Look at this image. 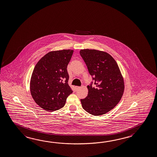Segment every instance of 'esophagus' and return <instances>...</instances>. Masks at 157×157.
<instances>
[{"label": "esophagus", "instance_id": "obj_1", "mask_svg": "<svg viewBox=\"0 0 157 157\" xmlns=\"http://www.w3.org/2000/svg\"><path fill=\"white\" fill-rule=\"evenodd\" d=\"M80 88V86H76V87H75V90H78Z\"/></svg>", "mask_w": 157, "mask_h": 157}]
</instances>
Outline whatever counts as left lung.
Returning a JSON list of instances; mask_svg holds the SVG:
<instances>
[{"mask_svg": "<svg viewBox=\"0 0 157 157\" xmlns=\"http://www.w3.org/2000/svg\"><path fill=\"white\" fill-rule=\"evenodd\" d=\"M80 54L93 81L88 86V96L80 99L82 106L95 116L107 113L117 106L124 92V81L118 65L105 52L84 49ZM93 82L94 87L92 86Z\"/></svg>", "mask_w": 157, "mask_h": 157, "instance_id": "obj_1", "label": "left lung"}]
</instances>
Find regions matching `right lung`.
Instances as JSON below:
<instances>
[{
    "label": "right lung",
    "mask_w": 157,
    "mask_h": 157,
    "mask_svg": "<svg viewBox=\"0 0 157 157\" xmlns=\"http://www.w3.org/2000/svg\"><path fill=\"white\" fill-rule=\"evenodd\" d=\"M73 50L51 51L36 63L30 80L31 94L44 109L54 111L62 109L72 90L68 85L67 66Z\"/></svg>",
    "instance_id": "right-lung-1"
}]
</instances>
